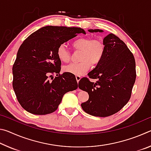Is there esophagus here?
I'll return each mask as SVG.
<instances>
[{
  "mask_svg": "<svg viewBox=\"0 0 151 151\" xmlns=\"http://www.w3.org/2000/svg\"><path fill=\"white\" fill-rule=\"evenodd\" d=\"M81 77L80 76H76V81H77V83H78L79 81L81 80Z\"/></svg>",
  "mask_w": 151,
  "mask_h": 151,
  "instance_id": "1",
  "label": "esophagus"
}]
</instances>
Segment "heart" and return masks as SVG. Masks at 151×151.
Segmentation results:
<instances>
[{
	"instance_id": "obj_1",
	"label": "heart",
	"mask_w": 151,
	"mask_h": 151,
	"mask_svg": "<svg viewBox=\"0 0 151 151\" xmlns=\"http://www.w3.org/2000/svg\"><path fill=\"white\" fill-rule=\"evenodd\" d=\"M75 50H81L78 63H73L65 66L63 70L76 76H81L90 69L91 66H96L101 63L105 51V46L101 40L93 39L91 37L79 38L73 42ZM57 57L61 62L68 63L70 59V53L65 45L58 47Z\"/></svg>"
}]
</instances>
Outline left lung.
<instances>
[{
	"label": "left lung",
	"mask_w": 151,
	"mask_h": 151,
	"mask_svg": "<svg viewBox=\"0 0 151 151\" xmlns=\"http://www.w3.org/2000/svg\"><path fill=\"white\" fill-rule=\"evenodd\" d=\"M90 32H103V30L89 29ZM105 51L101 63L88 74L97 79L92 83L87 78H81L78 87L87 92L89 98L81 104L86 113L105 117L119 112L131 98L136 79L133 55L125 43L113 34L104 38Z\"/></svg>",
	"instance_id": "obj_1"
}]
</instances>
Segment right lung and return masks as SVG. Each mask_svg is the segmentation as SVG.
Returning <instances> with one entry per match:
<instances>
[{"mask_svg":"<svg viewBox=\"0 0 151 151\" xmlns=\"http://www.w3.org/2000/svg\"><path fill=\"white\" fill-rule=\"evenodd\" d=\"M80 33L86 34L81 28L46 26L20 45L12 66V86L18 101L27 112L38 115L52 113L64 94L78 88L75 75H60L61 61L57 52L59 45Z\"/></svg>","mask_w":151,"mask_h":151,"instance_id":"obj_1","label":"right lung"}]
</instances>
